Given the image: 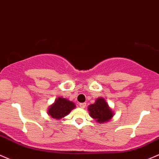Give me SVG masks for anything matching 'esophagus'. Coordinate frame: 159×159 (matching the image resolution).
I'll return each instance as SVG.
<instances>
[{
	"label": "esophagus",
	"mask_w": 159,
	"mask_h": 159,
	"mask_svg": "<svg viewBox=\"0 0 159 159\" xmlns=\"http://www.w3.org/2000/svg\"><path fill=\"white\" fill-rule=\"evenodd\" d=\"M79 105H80V107L83 109V108H85V106H86V103H80Z\"/></svg>",
	"instance_id": "1"
}]
</instances>
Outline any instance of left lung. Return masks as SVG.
<instances>
[{"label": "left lung", "instance_id": "left-lung-1", "mask_svg": "<svg viewBox=\"0 0 159 159\" xmlns=\"http://www.w3.org/2000/svg\"><path fill=\"white\" fill-rule=\"evenodd\" d=\"M88 110L90 116L98 123L108 122L114 115L108 103L103 98H98L94 103L89 105Z\"/></svg>", "mask_w": 159, "mask_h": 159}]
</instances>
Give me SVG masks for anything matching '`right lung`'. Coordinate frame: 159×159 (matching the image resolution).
<instances>
[{
	"label": "right lung",
	"mask_w": 159,
	"mask_h": 159,
	"mask_svg": "<svg viewBox=\"0 0 159 159\" xmlns=\"http://www.w3.org/2000/svg\"><path fill=\"white\" fill-rule=\"evenodd\" d=\"M76 107L74 103L64 98H58L48 109V114L53 119H61Z\"/></svg>",
	"instance_id": "1"
}]
</instances>
